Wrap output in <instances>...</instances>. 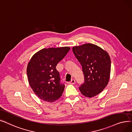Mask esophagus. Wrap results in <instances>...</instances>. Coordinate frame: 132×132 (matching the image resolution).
<instances>
[{
    "label": "esophagus",
    "instance_id": "34e87169",
    "mask_svg": "<svg viewBox=\"0 0 132 132\" xmlns=\"http://www.w3.org/2000/svg\"><path fill=\"white\" fill-rule=\"evenodd\" d=\"M75 82H76V81H75V79H71V80L70 81H69V83L70 84H74L75 83Z\"/></svg>",
    "mask_w": 132,
    "mask_h": 132
}]
</instances>
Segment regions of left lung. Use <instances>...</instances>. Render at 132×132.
Segmentation results:
<instances>
[{"label":"left lung","instance_id":"8db88e82","mask_svg":"<svg viewBox=\"0 0 132 132\" xmlns=\"http://www.w3.org/2000/svg\"><path fill=\"white\" fill-rule=\"evenodd\" d=\"M72 51L82 66L84 83L79 89L87 97L95 96L107 86L110 77L111 63L109 54L92 43L75 46Z\"/></svg>","mask_w":132,"mask_h":132}]
</instances>
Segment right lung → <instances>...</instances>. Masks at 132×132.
I'll list each match as a JSON object with an SVG mask.
<instances>
[{"mask_svg":"<svg viewBox=\"0 0 132 132\" xmlns=\"http://www.w3.org/2000/svg\"><path fill=\"white\" fill-rule=\"evenodd\" d=\"M70 49L68 47L44 48L36 53L28 62L29 84L35 95L44 101L54 102L62 95L65 85L60 83L56 67Z\"/></svg>","mask_w":132,"mask_h":132,"instance_id":"obj_1","label":"right lung"}]
</instances>
